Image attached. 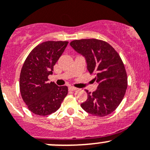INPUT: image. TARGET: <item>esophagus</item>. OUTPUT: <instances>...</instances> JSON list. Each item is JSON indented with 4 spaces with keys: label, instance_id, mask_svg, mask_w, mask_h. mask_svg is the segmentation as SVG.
Wrapping results in <instances>:
<instances>
[{
    "label": "esophagus",
    "instance_id": "obj_1",
    "mask_svg": "<svg viewBox=\"0 0 150 150\" xmlns=\"http://www.w3.org/2000/svg\"><path fill=\"white\" fill-rule=\"evenodd\" d=\"M76 89L77 88L73 87V86H69V90H70V91H75L76 90Z\"/></svg>",
    "mask_w": 150,
    "mask_h": 150
}]
</instances>
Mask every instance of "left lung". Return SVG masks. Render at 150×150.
I'll return each instance as SVG.
<instances>
[{
  "label": "left lung",
  "mask_w": 150,
  "mask_h": 150,
  "mask_svg": "<svg viewBox=\"0 0 150 150\" xmlns=\"http://www.w3.org/2000/svg\"><path fill=\"white\" fill-rule=\"evenodd\" d=\"M70 46L86 61L87 69L95 74L97 89L88 90L87 100L81 104L83 110L99 117L108 115L122 101L127 88V75L118 53L110 44L98 39L75 40Z\"/></svg>",
  "instance_id": "8db88e82"
}]
</instances>
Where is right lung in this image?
<instances>
[{"label": "right lung", "instance_id": "1", "mask_svg": "<svg viewBox=\"0 0 150 150\" xmlns=\"http://www.w3.org/2000/svg\"><path fill=\"white\" fill-rule=\"evenodd\" d=\"M68 41H45L27 56L20 75V91L28 109L38 115H48L58 110L68 93L67 86L49 83L48 76L63 54Z\"/></svg>", "mask_w": 150, "mask_h": 150}]
</instances>
